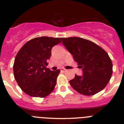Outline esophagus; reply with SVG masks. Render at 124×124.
Listing matches in <instances>:
<instances>
[{
    "mask_svg": "<svg viewBox=\"0 0 124 124\" xmlns=\"http://www.w3.org/2000/svg\"><path fill=\"white\" fill-rule=\"evenodd\" d=\"M61 70L62 72H67V70L65 69H63V68L61 69Z\"/></svg>",
    "mask_w": 124,
    "mask_h": 124,
    "instance_id": "34e87169",
    "label": "esophagus"
}]
</instances>
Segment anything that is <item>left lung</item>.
Here are the masks:
<instances>
[{
	"label": "left lung",
	"mask_w": 124,
	"mask_h": 124,
	"mask_svg": "<svg viewBox=\"0 0 124 124\" xmlns=\"http://www.w3.org/2000/svg\"><path fill=\"white\" fill-rule=\"evenodd\" d=\"M72 54L83 75L75 74L70 80L72 87L84 95H93L106 87L112 75V62L108 54L93 42L80 37L61 38Z\"/></svg>",
	"instance_id": "8db88e82"
}]
</instances>
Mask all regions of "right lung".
Masks as SVG:
<instances>
[{
    "instance_id": "1",
    "label": "right lung",
    "mask_w": 124,
    "mask_h": 124,
    "mask_svg": "<svg viewBox=\"0 0 124 124\" xmlns=\"http://www.w3.org/2000/svg\"><path fill=\"white\" fill-rule=\"evenodd\" d=\"M61 38L40 37L30 40L18 52L14 63V75L20 89L30 96L44 98L54 89L60 70L46 66L52 48Z\"/></svg>"
}]
</instances>
